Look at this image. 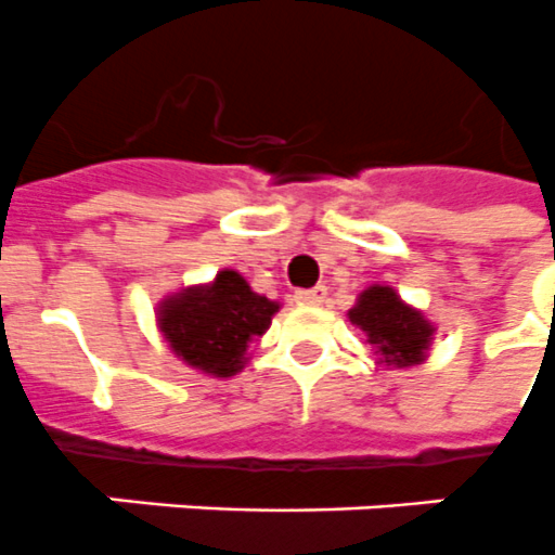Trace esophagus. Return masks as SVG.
<instances>
[{
	"label": "esophagus",
	"mask_w": 555,
	"mask_h": 555,
	"mask_svg": "<svg viewBox=\"0 0 555 555\" xmlns=\"http://www.w3.org/2000/svg\"><path fill=\"white\" fill-rule=\"evenodd\" d=\"M296 305H322L324 299H327V287L324 285H317V287H310V291H296Z\"/></svg>",
	"instance_id": "1"
}]
</instances>
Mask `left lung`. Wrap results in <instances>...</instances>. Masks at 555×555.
I'll return each instance as SVG.
<instances>
[{"mask_svg":"<svg viewBox=\"0 0 555 555\" xmlns=\"http://www.w3.org/2000/svg\"><path fill=\"white\" fill-rule=\"evenodd\" d=\"M350 322L367 333V341L376 348L379 364L387 367H413L425 362L430 339H434V322L422 317V310L410 308L402 296L387 285H371L359 293V299L350 308Z\"/></svg>","mask_w":555,"mask_h":555,"instance_id":"left-lung-1","label":"left lung"}]
</instances>
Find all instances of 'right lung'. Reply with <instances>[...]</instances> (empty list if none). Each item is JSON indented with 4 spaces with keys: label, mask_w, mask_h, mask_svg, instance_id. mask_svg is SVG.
<instances>
[{
    "label": "right lung",
    "mask_w": 555,
    "mask_h": 555,
    "mask_svg": "<svg viewBox=\"0 0 555 555\" xmlns=\"http://www.w3.org/2000/svg\"><path fill=\"white\" fill-rule=\"evenodd\" d=\"M279 301L250 291L242 273L219 270L214 282L173 293L159 305V331L184 364L228 379L247 364V345L270 327Z\"/></svg>",
    "instance_id": "right-lung-1"
}]
</instances>
